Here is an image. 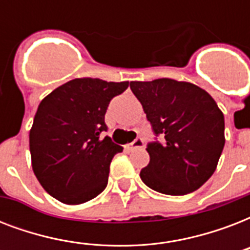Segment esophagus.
<instances>
[{"mask_svg": "<svg viewBox=\"0 0 250 250\" xmlns=\"http://www.w3.org/2000/svg\"><path fill=\"white\" fill-rule=\"evenodd\" d=\"M143 146H144V141H143V139H140V137H137L136 140L127 145V149H128V150H135V149H140L143 148Z\"/></svg>", "mask_w": 250, "mask_h": 250, "instance_id": "esophagus-1", "label": "esophagus"}]
</instances>
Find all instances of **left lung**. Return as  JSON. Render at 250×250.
<instances>
[{
  "label": "left lung",
  "instance_id": "1",
  "mask_svg": "<svg viewBox=\"0 0 250 250\" xmlns=\"http://www.w3.org/2000/svg\"><path fill=\"white\" fill-rule=\"evenodd\" d=\"M129 86L153 131L165 137L162 144L148 145L150 161L141 180L170 196L198 189L214 174L225 146V117L217 102L200 86L167 78Z\"/></svg>",
  "mask_w": 250,
  "mask_h": 250
}]
</instances>
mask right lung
Listing matches in <instances>:
<instances>
[{
	"label": "right lung",
	"instance_id": "obj_1",
	"mask_svg": "<svg viewBox=\"0 0 250 250\" xmlns=\"http://www.w3.org/2000/svg\"><path fill=\"white\" fill-rule=\"evenodd\" d=\"M128 82L78 78L40 102L29 131L32 170L46 192L66 205H79L107 186L110 162L121 145L109 136L106 109Z\"/></svg>",
	"mask_w": 250,
	"mask_h": 250
}]
</instances>
